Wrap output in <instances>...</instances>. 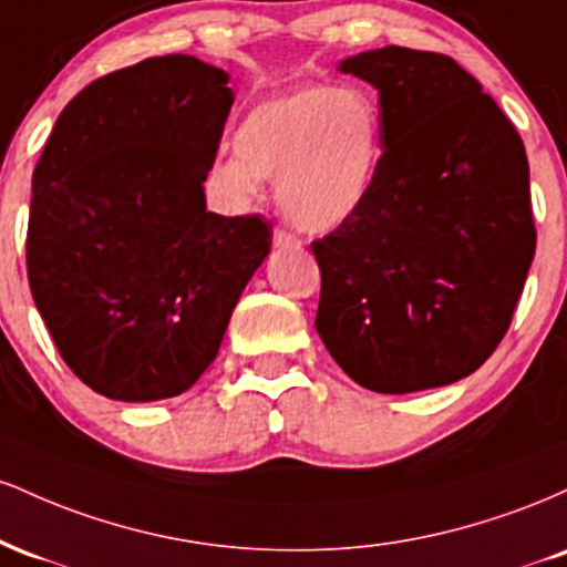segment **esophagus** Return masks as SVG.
I'll return each mask as SVG.
<instances>
[{"instance_id":"1","label":"esophagus","mask_w":567,"mask_h":567,"mask_svg":"<svg viewBox=\"0 0 567 567\" xmlns=\"http://www.w3.org/2000/svg\"><path fill=\"white\" fill-rule=\"evenodd\" d=\"M275 245L277 247H298L301 245V237H296V234L288 229H275Z\"/></svg>"}]
</instances>
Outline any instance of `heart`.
<instances>
[{
    "mask_svg": "<svg viewBox=\"0 0 567 567\" xmlns=\"http://www.w3.org/2000/svg\"><path fill=\"white\" fill-rule=\"evenodd\" d=\"M218 165L234 192L250 197L277 175V202L292 224L330 231L365 205L379 173L381 106L360 87H301L252 106Z\"/></svg>",
    "mask_w": 567,
    "mask_h": 567,
    "instance_id": "obj_1",
    "label": "heart"
}]
</instances>
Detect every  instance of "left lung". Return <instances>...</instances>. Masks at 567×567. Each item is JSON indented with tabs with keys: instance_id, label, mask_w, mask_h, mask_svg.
Instances as JSON below:
<instances>
[{
	"instance_id": "1",
	"label": "left lung",
	"mask_w": 567,
	"mask_h": 567,
	"mask_svg": "<svg viewBox=\"0 0 567 567\" xmlns=\"http://www.w3.org/2000/svg\"><path fill=\"white\" fill-rule=\"evenodd\" d=\"M341 71L379 90L383 148L365 205L311 243L317 333L370 392L445 386L496 351L528 279L523 138L451 55L389 44Z\"/></svg>"
}]
</instances>
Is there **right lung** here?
<instances>
[{"mask_svg": "<svg viewBox=\"0 0 567 567\" xmlns=\"http://www.w3.org/2000/svg\"><path fill=\"white\" fill-rule=\"evenodd\" d=\"M226 82L192 55L112 71L69 101L34 167L31 296L71 373L109 400L184 394L271 250L269 220L205 207Z\"/></svg>", "mask_w": 567, "mask_h": 567, "instance_id": "add662e5", "label": "right lung"}]
</instances>
